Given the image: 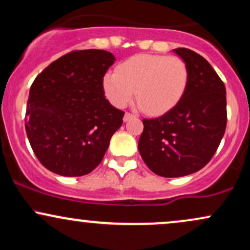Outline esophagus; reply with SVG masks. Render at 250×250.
<instances>
[{"label": "esophagus", "instance_id": "obj_1", "mask_svg": "<svg viewBox=\"0 0 250 250\" xmlns=\"http://www.w3.org/2000/svg\"><path fill=\"white\" fill-rule=\"evenodd\" d=\"M134 115H133V114H130V113H125V116H123V121H125V122H128L129 121V120H131V119H134Z\"/></svg>", "mask_w": 250, "mask_h": 250}]
</instances>
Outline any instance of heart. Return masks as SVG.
<instances>
[{"mask_svg": "<svg viewBox=\"0 0 250 250\" xmlns=\"http://www.w3.org/2000/svg\"><path fill=\"white\" fill-rule=\"evenodd\" d=\"M190 71L177 56L140 54L125 60L116 71L103 77L108 101L122 108L135 97L149 115H162L181 101L188 88Z\"/></svg>", "mask_w": 250, "mask_h": 250, "instance_id": "heart-1", "label": "heart"}]
</instances>
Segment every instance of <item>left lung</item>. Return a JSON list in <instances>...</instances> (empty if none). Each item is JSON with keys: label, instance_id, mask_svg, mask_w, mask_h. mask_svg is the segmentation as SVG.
<instances>
[{"label": "left lung", "instance_id": "left-lung-1", "mask_svg": "<svg viewBox=\"0 0 250 250\" xmlns=\"http://www.w3.org/2000/svg\"><path fill=\"white\" fill-rule=\"evenodd\" d=\"M190 77L181 101L157 119L143 120L139 150L155 174L181 177L205 167L226 131V87L205 57L187 48L173 50Z\"/></svg>", "mask_w": 250, "mask_h": 250}]
</instances>
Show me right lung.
Segmentation results:
<instances>
[{"instance_id":"obj_1","label":"right lung","mask_w":250,"mask_h":250,"mask_svg":"<svg viewBox=\"0 0 250 250\" xmlns=\"http://www.w3.org/2000/svg\"><path fill=\"white\" fill-rule=\"evenodd\" d=\"M115 57L77 50L50 63L33 82L25 131L39 161L61 176H83L102 161L125 113L109 103L103 76Z\"/></svg>"}]
</instances>
